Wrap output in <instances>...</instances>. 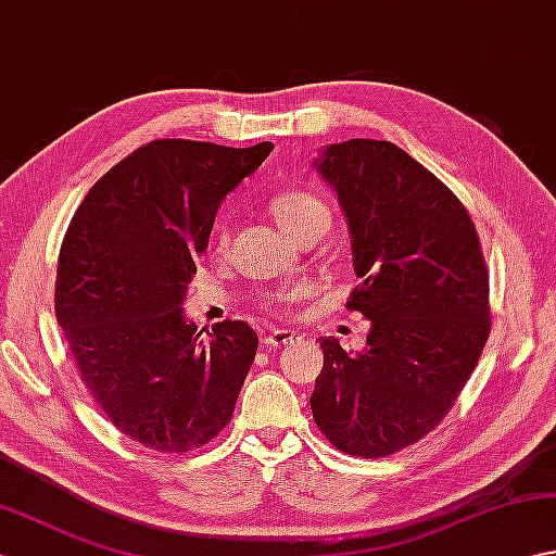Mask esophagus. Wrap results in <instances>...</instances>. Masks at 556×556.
I'll use <instances>...</instances> for the list:
<instances>
[{
  "label": "esophagus",
  "mask_w": 556,
  "mask_h": 556,
  "mask_svg": "<svg viewBox=\"0 0 556 556\" xmlns=\"http://www.w3.org/2000/svg\"><path fill=\"white\" fill-rule=\"evenodd\" d=\"M299 337H296V332H289V329H275V332H269L265 339H263V344L265 346H289V344H293V341H296Z\"/></svg>",
  "instance_id": "34e87169"
}]
</instances>
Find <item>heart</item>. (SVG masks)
Segmentation results:
<instances>
[{
    "label": "heart",
    "instance_id": "b5f03b06",
    "mask_svg": "<svg viewBox=\"0 0 556 556\" xmlns=\"http://www.w3.org/2000/svg\"><path fill=\"white\" fill-rule=\"evenodd\" d=\"M269 210L277 217L279 227L293 236V239H299V236L308 231H325L329 227V219H332L325 200L305 191H285L275 195V200L269 203ZM219 241H224V233H219ZM291 301V291L269 293V296L263 299L265 308L271 313H281Z\"/></svg>",
    "mask_w": 556,
    "mask_h": 556
}]
</instances>
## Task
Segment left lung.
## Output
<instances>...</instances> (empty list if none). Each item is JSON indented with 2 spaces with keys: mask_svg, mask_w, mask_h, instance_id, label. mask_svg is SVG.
Masks as SVG:
<instances>
[{
  "mask_svg": "<svg viewBox=\"0 0 556 556\" xmlns=\"http://www.w3.org/2000/svg\"><path fill=\"white\" fill-rule=\"evenodd\" d=\"M315 172L349 224L351 311L370 320L365 349L323 337L311 408L337 448L380 458L422 440L452 408L490 334V285L466 207L387 140L320 150Z\"/></svg>",
  "mask_w": 556,
  "mask_h": 556,
  "instance_id": "1",
  "label": "left lung"
}]
</instances>
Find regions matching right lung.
Wrapping results in <instances>:
<instances>
[{"label": "right lung", "mask_w": 556, "mask_h": 556, "mask_svg": "<svg viewBox=\"0 0 556 556\" xmlns=\"http://www.w3.org/2000/svg\"><path fill=\"white\" fill-rule=\"evenodd\" d=\"M271 150L152 140L90 188L66 229L56 323L104 416L155 452L215 440L253 365L251 325L217 323L203 339L181 305L222 200Z\"/></svg>", "instance_id": "1"}]
</instances>
